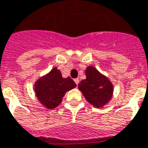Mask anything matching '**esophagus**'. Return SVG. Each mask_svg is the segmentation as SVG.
<instances>
[{"instance_id": "obj_1", "label": "esophagus", "mask_w": 148, "mask_h": 148, "mask_svg": "<svg viewBox=\"0 0 148 148\" xmlns=\"http://www.w3.org/2000/svg\"><path fill=\"white\" fill-rule=\"evenodd\" d=\"M74 81H75V83H76V85H78V84H79V82H80V80H79V78H76V79L74 80Z\"/></svg>"}]
</instances>
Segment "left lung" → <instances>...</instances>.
<instances>
[{"instance_id":"left-lung-1","label":"left lung","mask_w":148,"mask_h":148,"mask_svg":"<svg viewBox=\"0 0 148 148\" xmlns=\"http://www.w3.org/2000/svg\"><path fill=\"white\" fill-rule=\"evenodd\" d=\"M86 79L78 85V89L92 106L103 108L113 96L112 82L93 66L86 67Z\"/></svg>"}]
</instances>
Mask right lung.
Returning <instances> with one entry per match:
<instances>
[{"mask_svg":"<svg viewBox=\"0 0 148 148\" xmlns=\"http://www.w3.org/2000/svg\"><path fill=\"white\" fill-rule=\"evenodd\" d=\"M76 86V83L69 76L63 78L61 72L55 67L35 81V95L44 108L53 109L62 103L67 91Z\"/></svg>","mask_w":148,"mask_h":148,"instance_id":"1","label":"right lung"}]
</instances>
